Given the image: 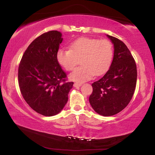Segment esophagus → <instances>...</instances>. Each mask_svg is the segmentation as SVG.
Here are the masks:
<instances>
[{
  "mask_svg": "<svg viewBox=\"0 0 155 155\" xmlns=\"http://www.w3.org/2000/svg\"><path fill=\"white\" fill-rule=\"evenodd\" d=\"M82 85V83H74V87H80V86H81Z\"/></svg>",
  "mask_w": 155,
  "mask_h": 155,
  "instance_id": "1",
  "label": "esophagus"
}]
</instances>
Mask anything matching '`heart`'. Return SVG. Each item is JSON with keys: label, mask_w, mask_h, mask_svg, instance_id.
<instances>
[{"label": "heart", "mask_w": 155, "mask_h": 155, "mask_svg": "<svg viewBox=\"0 0 155 155\" xmlns=\"http://www.w3.org/2000/svg\"><path fill=\"white\" fill-rule=\"evenodd\" d=\"M114 49L107 40L81 38L70 44V49H59L57 52L59 64L71 71L81 60V66L75 69L70 75V79L84 82L107 72L111 66Z\"/></svg>", "instance_id": "heart-1"}]
</instances>
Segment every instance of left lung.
Wrapping results in <instances>:
<instances>
[{"label":"left lung","instance_id":"8db88e82","mask_svg":"<svg viewBox=\"0 0 155 155\" xmlns=\"http://www.w3.org/2000/svg\"><path fill=\"white\" fill-rule=\"evenodd\" d=\"M114 46L111 66L101 79L91 84L89 98L94 111L103 116H111L122 111L132 99L137 83V66L125 44L107 35Z\"/></svg>","mask_w":155,"mask_h":155}]
</instances>
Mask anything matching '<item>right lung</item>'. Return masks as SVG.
I'll return each instance as SVG.
<instances>
[{
    "label": "right lung",
    "instance_id": "obj_1",
    "mask_svg": "<svg viewBox=\"0 0 155 155\" xmlns=\"http://www.w3.org/2000/svg\"><path fill=\"white\" fill-rule=\"evenodd\" d=\"M61 33L50 31L31 43L18 67V83L23 98L31 109L45 116L55 115L68 100L73 82L57 61Z\"/></svg>",
    "mask_w": 155,
    "mask_h": 155
}]
</instances>
